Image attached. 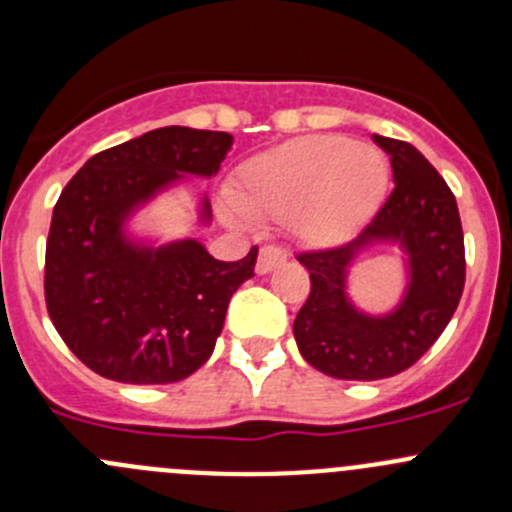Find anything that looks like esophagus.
<instances>
[{"label":"esophagus","instance_id":"34e87169","mask_svg":"<svg viewBox=\"0 0 512 512\" xmlns=\"http://www.w3.org/2000/svg\"><path fill=\"white\" fill-rule=\"evenodd\" d=\"M282 262H287V252L282 250V247H262L260 257H257V275H267V272H272L277 265H282Z\"/></svg>","mask_w":512,"mask_h":512}]
</instances>
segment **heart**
Wrapping results in <instances>:
<instances>
[{"label":"heart","instance_id":"obj_1","mask_svg":"<svg viewBox=\"0 0 512 512\" xmlns=\"http://www.w3.org/2000/svg\"><path fill=\"white\" fill-rule=\"evenodd\" d=\"M386 188L381 151L347 136H304L240 165L227 195L247 218H289L299 240L327 247L364 225Z\"/></svg>","mask_w":512,"mask_h":512}]
</instances>
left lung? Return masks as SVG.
Segmentation results:
<instances>
[{
	"label": "left lung",
	"mask_w": 512,
	"mask_h": 512,
	"mask_svg": "<svg viewBox=\"0 0 512 512\" xmlns=\"http://www.w3.org/2000/svg\"><path fill=\"white\" fill-rule=\"evenodd\" d=\"M371 138L391 156L389 200L352 242L297 257L312 282L292 327L299 354L344 381L389 379L416 364L451 322L466 282L461 215L446 180L411 143ZM376 244L399 246L407 265L405 297L384 315L364 313L348 297V270Z\"/></svg>",
	"instance_id": "obj_1"
}]
</instances>
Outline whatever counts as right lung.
Segmentation results:
<instances>
[{
  "mask_svg": "<svg viewBox=\"0 0 512 512\" xmlns=\"http://www.w3.org/2000/svg\"><path fill=\"white\" fill-rule=\"evenodd\" d=\"M230 148V133L156 128L96 153L61 190L46 240V309L91 371L175 384L210 359L230 297L255 275L257 247L220 262L195 237L160 245L128 223L188 175L213 178ZM210 223L203 195L198 225Z\"/></svg>",
  "mask_w": 512,
  "mask_h": 512,
  "instance_id": "1",
  "label": "right lung"
}]
</instances>
